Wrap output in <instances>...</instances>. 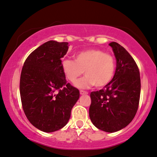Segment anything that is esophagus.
Instances as JSON below:
<instances>
[{
  "mask_svg": "<svg viewBox=\"0 0 157 157\" xmlns=\"http://www.w3.org/2000/svg\"><path fill=\"white\" fill-rule=\"evenodd\" d=\"M80 94L81 95H86V94H88V93L86 91H83V90H80Z\"/></svg>",
  "mask_w": 157,
  "mask_h": 157,
  "instance_id": "obj_1",
  "label": "esophagus"
}]
</instances>
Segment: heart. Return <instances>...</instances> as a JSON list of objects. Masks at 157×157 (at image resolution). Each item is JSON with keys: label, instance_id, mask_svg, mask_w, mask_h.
<instances>
[{"label": "heart", "instance_id": "heart-1", "mask_svg": "<svg viewBox=\"0 0 157 157\" xmlns=\"http://www.w3.org/2000/svg\"><path fill=\"white\" fill-rule=\"evenodd\" d=\"M62 71L66 78L74 82L83 74L86 76L74 83L80 89H86L95 85L103 87L107 85L114 76L115 59L111 54L100 49H88L75 55V60L65 59L61 63Z\"/></svg>", "mask_w": 157, "mask_h": 157}]
</instances>
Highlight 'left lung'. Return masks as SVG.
<instances>
[{
  "mask_svg": "<svg viewBox=\"0 0 157 157\" xmlns=\"http://www.w3.org/2000/svg\"><path fill=\"white\" fill-rule=\"evenodd\" d=\"M117 60L115 74L107 85L91 92L89 116L99 130L119 131L134 118L140 96V76L133 57L117 42L109 44Z\"/></svg>",
  "mask_w": 157,
  "mask_h": 157,
  "instance_id": "8db88e82",
  "label": "left lung"
}]
</instances>
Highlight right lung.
Here are the masks:
<instances>
[{
	"label": "right lung",
	"instance_id": "1",
	"mask_svg": "<svg viewBox=\"0 0 157 157\" xmlns=\"http://www.w3.org/2000/svg\"><path fill=\"white\" fill-rule=\"evenodd\" d=\"M67 42L49 40L33 51L23 66L20 80L21 103L30 124L46 133L63 128L80 92L67 84L61 58Z\"/></svg>",
	"mask_w": 157,
	"mask_h": 157
}]
</instances>
